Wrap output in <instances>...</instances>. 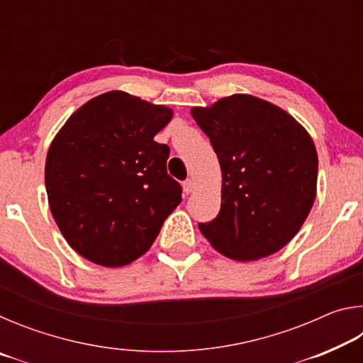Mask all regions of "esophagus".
<instances>
[{"label": "esophagus", "instance_id": "obj_1", "mask_svg": "<svg viewBox=\"0 0 363 363\" xmlns=\"http://www.w3.org/2000/svg\"><path fill=\"white\" fill-rule=\"evenodd\" d=\"M182 187H184V194H186V195L192 194V192H194V181H192V179H187V181H184Z\"/></svg>", "mask_w": 363, "mask_h": 363}]
</instances>
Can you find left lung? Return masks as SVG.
Returning a JSON list of instances; mask_svg holds the SVG:
<instances>
[{
    "mask_svg": "<svg viewBox=\"0 0 363 363\" xmlns=\"http://www.w3.org/2000/svg\"><path fill=\"white\" fill-rule=\"evenodd\" d=\"M190 113L210 138L223 171L219 214L200 223V232L230 259L274 255L296 235L314 205V140L285 110L248 94Z\"/></svg>",
    "mask_w": 363,
    "mask_h": 363,
    "instance_id": "obj_1",
    "label": "left lung"
}]
</instances>
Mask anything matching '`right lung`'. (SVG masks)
Here are the masks:
<instances>
[{"label": "right lung", "mask_w": 363, "mask_h": 363, "mask_svg": "<svg viewBox=\"0 0 363 363\" xmlns=\"http://www.w3.org/2000/svg\"><path fill=\"white\" fill-rule=\"evenodd\" d=\"M173 110L123 91L86 102L48 150L49 208L70 247L91 262L121 267L152 247L181 184L167 171L169 147L153 140Z\"/></svg>", "instance_id": "obj_1"}]
</instances>
